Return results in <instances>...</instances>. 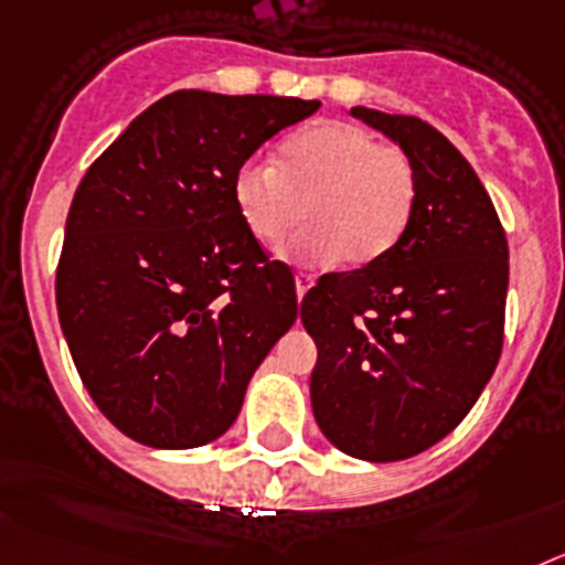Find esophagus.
I'll return each mask as SVG.
<instances>
[{
    "mask_svg": "<svg viewBox=\"0 0 565 565\" xmlns=\"http://www.w3.org/2000/svg\"><path fill=\"white\" fill-rule=\"evenodd\" d=\"M312 284H316V281H312V276H303V273H298V276H296V296H298V301H301V298L307 296V289H310Z\"/></svg>",
    "mask_w": 565,
    "mask_h": 565,
    "instance_id": "1",
    "label": "esophagus"
}]
</instances>
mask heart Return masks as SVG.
<instances>
[{
	"instance_id": "heart-1",
	"label": "heart",
	"mask_w": 565,
	"mask_h": 565,
	"mask_svg": "<svg viewBox=\"0 0 565 565\" xmlns=\"http://www.w3.org/2000/svg\"><path fill=\"white\" fill-rule=\"evenodd\" d=\"M233 199L253 238L278 242L303 213L307 227L281 247L298 264L364 267L401 242L418 199L406 150L350 121H316L289 136L278 161L247 159Z\"/></svg>"
}]
</instances>
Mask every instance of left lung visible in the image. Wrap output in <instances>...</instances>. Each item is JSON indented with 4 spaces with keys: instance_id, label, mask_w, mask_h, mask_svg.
I'll return each mask as SVG.
<instances>
[{
    "instance_id": "left-lung-1",
    "label": "left lung",
    "mask_w": 565,
    "mask_h": 565,
    "mask_svg": "<svg viewBox=\"0 0 565 565\" xmlns=\"http://www.w3.org/2000/svg\"><path fill=\"white\" fill-rule=\"evenodd\" d=\"M418 170L401 242L303 296L318 347L310 398L323 438L390 463L446 438L480 398L503 347L509 247L494 204L458 147L415 116L352 107Z\"/></svg>"
}]
</instances>
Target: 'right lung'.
<instances>
[{
    "mask_svg": "<svg viewBox=\"0 0 565 565\" xmlns=\"http://www.w3.org/2000/svg\"><path fill=\"white\" fill-rule=\"evenodd\" d=\"M321 102L175 90L130 121L73 195L58 323L105 418L153 449L222 438L296 323L289 269L233 199L235 170Z\"/></svg>",
    "mask_w": 565,
    "mask_h": 565,
    "instance_id": "add662e5",
    "label": "right lung"
}]
</instances>
